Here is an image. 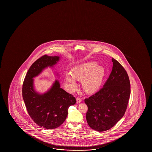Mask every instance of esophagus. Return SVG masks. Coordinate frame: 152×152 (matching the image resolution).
I'll use <instances>...</instances> for the list:
<instances>
[{
  "label": "esophagus",
  "mask_w": 152,
  "mask_h": 152,
  "mask_svg": "<svg viewBox=\"0 0 152 152\" xmlns=\"http://www.w3.org/2000/svg\"><path fill=\"white\" fill-rule=\"evenodd\" d=\"M81 102V99L80 98H77L76 99V103L77 104H79Z\"/></svg>",
  "instance_id": "obj_1"
}]
</instances>
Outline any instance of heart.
<instances>
[{"mask_svg":"<svg viewBox=\"0 0 152 152\" xmlns=\"http://www.w3.org/2000/svg\"><path fill=\"white\" fill-rule=\"evenodd\" d=\"M104 75L103 69L98 66L95 62L80 64L73 69V74L68 72L65 78L67 85L71 91L77 88V80L82 81L83 89L88 93H92L99 89L102 83Z\"/></svg>","mask_w":152,"mask_h":152,"instance_id":"obj_1","label":"heart"}]
</instances>
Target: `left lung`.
<instances>
[{"label": "left lung", "instance_id": "left-lung-1", "mask_svg": "<svg viewBox=\"0 0 152 152\" xmlns=\"http://www.w3.org/2000/svg\"><path fill=\"white\" fill-rule=\"evenodd\" d=\"M112 71L103 87L85 99L88 106L86 119L91 129L105 131L112 128L124 116L130 96L127 72L112 58Z\"/></svg>", "mask_w": 152, "mask_h": 152}]
</instances>
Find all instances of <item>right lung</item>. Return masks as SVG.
<instances>
[{"mask_svg":"<svg viewBox=\"0 0 152 152\" xmlns=\"http://www.w3.org/2000/svg\"><path fill=\"white\" fill-rule=\"evenodd\" d=\"M59 60L58 56L44 55L31 65L23 82L22 96L28 113L35 123L45 129L60 126L66 118L69 107L76 102L73 95L61 88L58 80L44 94L34 89L33 78L48 66H53Z\"/></svg>","mask_w":152,"mask_h":152,"instance_id":"obj_1","label":"right lung"}]
</instances>
